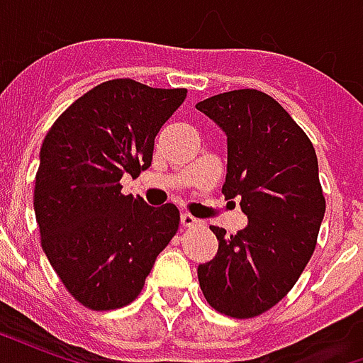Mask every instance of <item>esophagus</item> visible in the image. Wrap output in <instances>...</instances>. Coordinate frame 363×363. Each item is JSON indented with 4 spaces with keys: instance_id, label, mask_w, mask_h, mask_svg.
<instances>
[{
    "instance_id": "obj_1",
    "label": "esophagus",
    "mask_w": 363,
    "mask_h": 363,
    "mask_svg": "<svg viewBox=\"0 0 363 363\" xmlns=\"http://www.w3.org/2000/svg\"><path fill=\"white\" fill-rule=\"evenodd\" d=\"M181 223L182 228H194V225H198V220L194 216H190V213H182Z\"/></svg>"
}]
</instances>
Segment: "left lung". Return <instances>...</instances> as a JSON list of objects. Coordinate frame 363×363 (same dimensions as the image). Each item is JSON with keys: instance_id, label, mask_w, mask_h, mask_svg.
Instances as JSON below:
<instances>
[{"instance_id": "8db88e82", "label": "left lung", "mask_w": 363, "mask_h": 363, "mask_svg": "<svg viewBox=\"0 0 363 363\" xmlns=\"http://www.w3.org/2000/svg\"><path fill=\"white\" fill-rule=\"evenodd\" d=\"M228 135L223 196L249 218L235 235L212 228L218 255L198 267L216 311L251 319L286 297L311 259L325 196L311 140L278 101L257 89L213 95L196 104Z\"/></svg>"}]
</instances>
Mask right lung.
Returning a JSON list of instances; mask_svg holds the SVG:
<instances>
[{"mask_svg": "<svg viewBox=\"0 0 363 363\" xmlns=\"http://www.w3.org/2000/svg\"><path fill=\"white\" fill-rule=\"evenodd\" d=\"M184 96L186 89L134 79L104 82L44 138L35 181L43 249L67 291L93 311L132 303L179 229L177 206L124 196L120 179L151 165L155 135Z\"/></svg>", "mask_w": 363, "mask_h": 363, "instance_id": "add662e5", "label": "right lung"}]
</instances>
